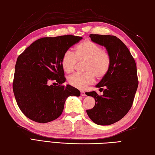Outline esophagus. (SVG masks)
Returning <instances> with one entry per match:
<instances>
[{
    "label": "esophagus",
    "instance_id": "1",
    "mask_svg": "<svg viewBox=\"0 0 155 155\" xmlns=\"http://www.w3.org/2000/svg\"><path fill=\"white\" fill-rule=\"evenodd\" d=\"M81 96H84V97L87 96L86 93H85V92H84V91H81Z\"/></svg>",
    "mask_w": 155,
    "mask_h": 155
}]
</instances>
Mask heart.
Masks as SVG:
<instances>
[{"label":"heart","mask_w":155,"mask_h":155,"mask_svg":"<svg viewBox=\"0 0 155 155\" xmlns=\"http://www.w3.org/2000/svg\"><path fill=\"white\" fill-rule=\"evenodd\" d=\"M77 62H85L83 74H74L68 78V83L73 87L83 89L93 83L94 77L101 79L107 74L111 64L110 55L95 42L86 40L74 48L73 54L66 51L61 58V66L67 73L74 71Z\"/></svg>","instance_id":"heart-1"}]
</instances>
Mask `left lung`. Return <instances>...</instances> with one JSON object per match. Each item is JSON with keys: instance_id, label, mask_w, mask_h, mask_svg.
<instances>
[{"instance_id": "obj_1", "label": "left lung", "mask_w": 155, "mask_h": 155, "mask_svg": "<svg viewBox=\"0 0 155 155\" xmlns=\"http://www.w3.org/2000/svg\"><path fill=\"white\" fill-rule=\"evenodd\" d=\"M93 42L104 46L110 54L107 74L97 84L103 95L95 91L86 94L94 98L95 105L87 113L94 123L110 125L120 120L132 107L139 84L137 66L127 46L115 36L91 34Z\"/></svg>"}]
</instances>
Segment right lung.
<instances>
[{
	"instance_id": "1",
	"label": "right lung",
	"mask_w": 155,
	"mask_h": 155,
	"mask_svg": "<svg viewBox=\"0 0 155 155\" xmlns=\"http://www.w3.org/2000/svg\"><path fill=\"white\" fill-rule=\"evenodd\" d=\"M82 38L71 35L41 38L18 56L13 92L19 108L31 120L47 123L57 119L63 111L67 97L80 96L77 88L62 85L66 79L61 58ZM52 81L57 86L50 85Z\"/></svg>"
}]
</instances>
